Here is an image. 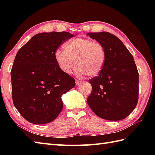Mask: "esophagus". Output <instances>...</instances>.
Listing matches in <instances>:
<instances>
[{"instance_id": "1", "label": "esophagus", "mask_w": 155, "mask_h": 155, "mask_svg": "<svg viewBox=\"0 0 155 155\" xmlns=\"http://www.w3.org/2000/svg\"><path fill=\"white\" fill-rule=\"evenodd\" d=\"M75 83H76V84L78 85V84H79L80 83H83V81H80V80H78V79H76V80H75Z\"/></svg>"}]
</instances>
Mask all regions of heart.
<instances>
[{"instance_id":"heart-1","label":"heart","mask_w":155,"mask_h":155,"mask_svg":"<svg viewBox=\"0 0 155 155\" xmlns=\"http://www.w3.org/2000/svg\"><path fill=\"white\" fill-rule=\"evenodd\" d=\"M64 51L58 49L54 52L55 61L61 70L70 74L75 66L78 76L87 74L96 77L103 70L106 61V51L100 42L87 38L71 39L64 45Z\"/></svg>"}]
</instances>
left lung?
<instances>
[{
  "label": "left lung",
  "mask_w": 155,
  "mask_h": 155,
  "mask_svg": "<svg viewBox=\"0 0 155 155\" xmlns=\"http://www.w3.org/2000/svg\"><path fill=\"white\" fill-rule=\"evenodd\" d=\"M87 35L101 42L106 51L103 70L89 80L93 91L87 103L103 119L123 120L135 108L139 98V72L134 58L123 42L110 32Z\"/></svg>",
  "instance_id": "obj_1"
}]
</instances>
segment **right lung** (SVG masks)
<instances>
[{"label": "right lung", "mask_w": 155, "mask_h": 155, "mask_svg": "<svg viewBox=\"0 0 155 155\" xmlns=\"http://www.w3.org/2000/svg\"><path fill=\"white\" fill-rule=\"evenodd\" d=\"M74 37L67 32L35 35L16 54L11 72L13 103L29 123L53 121L63 107L62 95L75 86L54 58L60 46Z\"/></svg>", "instance_id": "right-lung-1"}]
</instances>
